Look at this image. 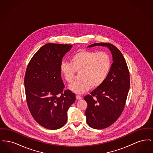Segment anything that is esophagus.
<instances>
[{
  "label": "esophagus",
  "mask_w": 153,
  "mask_h": 153,
  "mask_svg": "<svg viewBox=\"0 0 153 153\" xmlns=\"http://www.w3.org/2000/svg\"><path fill=\"white\" fill-rule=\"evenodd\" d=\"M76 99L77 100H81L82 99V97L80 95H76Z\"/></svg>",
  "instance_id": "34e87169"
}]
</instances>
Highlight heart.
I'll use <instances>...</instances> for the list:
<instances>
[{
	"mask_svg": "<svg viewBox=\"0 0 153 153\" xmlns=\"http://www.w3.org/2000/svg\"><path fill=\"white\" fill-rule=\"evenodd\" d=\"M111 65V58L105 51L80 50L71 57V63L62 62L60 70L69 84L73 82L76 72H80V80L69 88L76 94H82L91 87L100 86L107 79Z\"/></svg>",
	"mask_w": 153,
	"mask_h": 153,
	"instance_id": "1",
	"label": "heart"
}]
</instances>
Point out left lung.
I'll list each match as a JSON object with an SVG mask.
<instances>
[{"mask_svg":"<svg viewBox=\"0 0 153 153\" xmlns=\"http://www.w3.org/2000/svg\"><path fill=\"white\" fill-rule=\"evenodd\" d=\"M95 46H107L113 58L111 70L100 86L86 95L87 123L95 129H104L114 123L123 111L130 89V73L120 51L110 43H96Z\"/></svg>","mask_w":153,"mask_h":153,"instance_id":"1","label":"left lung"}]
</instances>
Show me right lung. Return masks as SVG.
<instances>
[{
	"label": "right lung",
	"instance_id": "1",
	"mask_svg": "<svg viewBox=\"0 0 153 153\" xmlns=\"http://www.w3.org/2000/svg\"><path fill=\"white\" fill-rule=\"evenodd\" d=\"M72 45L47 44L33 56L25 76L26 102L31 115L41 126L49 130L63 127L68 110L76 95L65 88L61 79L62 59Z\"/></svg>",
	"mask_w": 153,
	"mask_h": 153
}]
</instances>
